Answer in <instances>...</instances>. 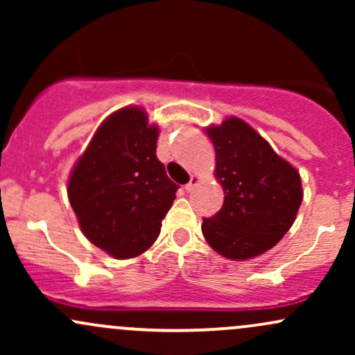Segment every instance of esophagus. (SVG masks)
I'll use <instances>...</instances> for the list:
<instances>
[{"mask_svg": "<svg viewBox=\"0 0 355 355\" xmlns=\"http://www.w3.org/2000/svg\"><path fill=\"white\" fill-rule=\"evenodd\" d=\"M198 183H200V177H198V175H191L190 182L185 185V190H187V191L195 190V187H197Z\"/></svg>", "mask_w": 355, "mask_h": 355, "instance_id": "34e87169", "label": "esophagus"}]
</instances>
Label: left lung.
I'll list each match as a JSON object with an SVG mask.
<instances>
[{
	"label": "left lung",
	"mask_w": 355,
	"mask_h": 355,
	"mask_svg": "<svg viewBox=\"0 0 355 355\" xmlns=\"http://www.w3.org/2000/svg\"><path fill=\"white\" fill-rule=\"evenodd\" d=\"M207 135L214 141L215 177L225 198L214 217L203 218V237L230 260L263 254L294 223L304 197L300 175L240 118L209 126Z\"/></svg>",
	"instance_id": "1"
}]
</instances>
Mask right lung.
<instances>
[{"mask_svg": "<svg viewBox=\"0 0 355 355\" xmlns=\"http://www.w3.org/2000/svg\"><path fill=\"white\" fill-rule=\"evenodd\" d=\"M158 126L126 107L110 115L76 162L68 198L80 229L115 259H132L160 234L178 185L157 158Z\"/></svg>", "mask_w": 355, "mask_h": 355, "instance_id": "1", "label": "right lung"}]
</instances>
